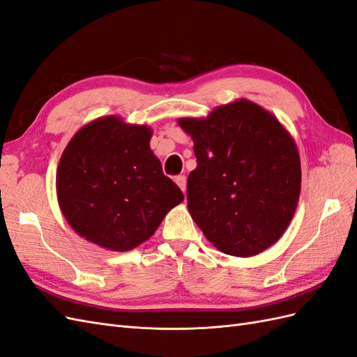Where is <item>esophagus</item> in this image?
<instances>
[{
    "instance_id": "obj_1",
    "label": "esophagus",
    "mask_w": 357,
    "mask_h": 357,
    "mask_svg": "<svg viewBox=\"0 0 357 357\" xmlns=\"http://www.w3.org/2000/svg\"><path fill=\"white\" fill-rule=\"evenodd\" d=\"M186 177L185 176H177L176 177V183H177V185H178V188L183 190V193H185L186 192Z\"/></svg>"
}]
</instances>
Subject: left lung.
<instances>
[{
	"mask_svg": "<svg viewBox=\"0 0 357 357\" xmlns=\"http://www.w3.org/2000/svg\"><path fill=\"white\" fill-rule=\"evenodd\" d=\"M178 125L192 137L197 158L188 207L207 240L240 257L273 245L294 218L301 192L298 149L282 123L240 100Z\"/></svg>",
	"mask_w": 357,
	"mask_h": 357,
	"instance_id": "obj_1",
	"label": "left lung"
}]
</instances>
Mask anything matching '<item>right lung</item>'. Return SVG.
<instances>
[{"label": "right lung", "instance_id": "right-lung-1", "mask_svg": "<svg viewBox=\"0 0 357 357\" xmlns=\"http://www.w3.org/2000/svg\"><path fill=\"white\" fill-rule=\"evenodd\" d=\"M152 131L109 116L83 126L59 160L61 210L86 240L128 252L149 240L183 192L150 150Z\"/></svg>", "mask_w": 357, "mask_h": 357}]
</instances>
